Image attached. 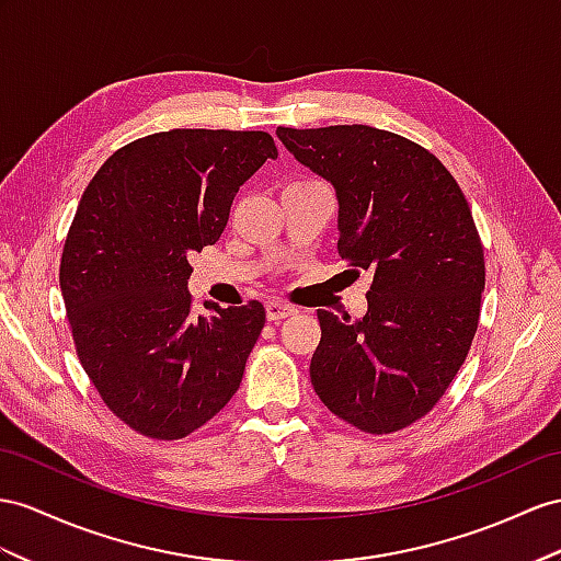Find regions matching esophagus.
<instances>
[{"instance_id":"obj_1","label":"esophagus","mask_w":561,"mask_h":561,"mask_svg":"<svg viewBox=\"0 0 561 561\" xmlns=\"http://www.w3.org/2000/svg\"><path fill=\"white\" fill-rule=\"evenodd\" d=\"M265 310H267V320H270V322H279V320L289 318V314H294V312H296L291 306L282 304V300H267Z\"/></svg>"}]
</instances>
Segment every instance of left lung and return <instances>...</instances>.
<instances>
[{
    "instance_id": "8db88e82",
    "label": "left lung",
    "mask_w": 561,
    "mask_h": 561,
    "mask_svg": "<svg viewBox=\"0 0 561 561\" xmlns=\"http://www.w3.org/2000/svg\"><path fill=\"white\" fill-rule=\"evenodd\" d=\"M277 137L334 186L339 255L375 272L363 320L318 310L312 389L343 422L393 434L438 403L477 334L485 265L469 204L438 158L400 135L329 125Z\"/></svg>"
}]
</instances>
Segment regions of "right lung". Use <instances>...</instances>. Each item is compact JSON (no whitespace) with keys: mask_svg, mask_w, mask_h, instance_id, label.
Segmentation results:
<instances>
[{"mask_svg":"<svg viewBox=\"0 0 561 561\" xmlns=\"http://www.w3.org/2000/svg\"><path fill=\"white\" fill-rule=\"evenodd\" d=\"M267 158V133H156L113 153L80 198L59 270L66 314L94 389L141 436H190L239 389L265 308L206 300L194 314L186 282Z\"/></svg>","mask_w":561,"mask_h":561,"instance_id":"right-lung-1","label":"right lung"}]
</instances>
